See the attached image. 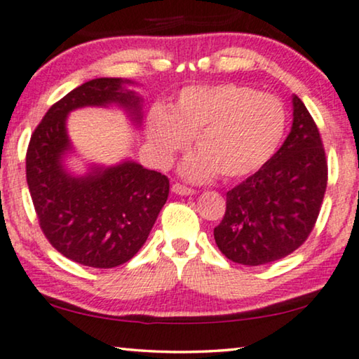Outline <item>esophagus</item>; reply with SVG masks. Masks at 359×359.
<instances>
[{
    "label": "esophagus",
    "instance_id": "obj_1",
    "mask_svg": "<svg viewBox=\"0 0 359 359\" xmlns=\"http://www.w3.org/2000/svg\"><path fill=\"white\" fill-rule=\"evenodd\" d=\"M172 191H174L175 195H182V196L194 195V194H195V190H194V189H189V187L180 185V184H174V185H172Z\"/></svg>",
    "mask_w": 359,
    "mask_h": 359
}]
</instances>
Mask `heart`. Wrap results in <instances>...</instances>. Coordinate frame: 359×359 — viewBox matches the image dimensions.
Wrapping results in <instances>:
<instances>
[{"label":"heart","instance_id":"heart-1","mask_svg":"<svg viewBox=\"0 0 359 359\" xmlns=\"http://www.w3.org/2000/svg\"><path fill=\"white\" fill-rule=\"evenodd\" d=\"M280 99L249 86L223 83L182 89L170 110L154 105L146 118L159 163L169 164L195 136L196 149L180 165L182 177L206 182L249 177L278 151L286 131Z\"/></svg>","mask_w":359,"mask_h":359}]
</instances>
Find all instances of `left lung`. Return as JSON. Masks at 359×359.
Instances as JSON below:
<instances>
[{"label":"left lung","mask_w":359,"mask_h":359,"mask_svg":"<svg viewBox=\"0 0 359 359\" xmlns=\"http://www.w3.org/2000/svg\"><path fill=\"white\" fill-rule=\"evenodd\" d=\"M325 189L319 130L302 100L292 95L290 135L264 168L226 194L216 245L229 260L249 266L290 255L314 228Z\"/></svg>","instance_id":"1"}]
</instances>
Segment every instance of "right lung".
Here are the masks:
<instances>
[{
	"label": "right lung",
	"mask_w": 359,
	"mask_h": 359,
	"mask_svg": "<svg viewBox=\"0 0 359 359\" xmlns=\"http://www.w3.org/2000/svg\"><path fill=\"white\" fill-rule=\"evenodd\" d=\"M123 78H95L78 86L45 114L30 136L26 174L40 228L67 259L93 269H114L135 257L168 200L169 179L131 159L90 164L74 174L67 120L84 107L123 109L140 127L143 97Z\"/></svg>",
	"instance_id": "obj_1"
}]
</instances>
